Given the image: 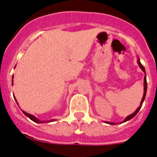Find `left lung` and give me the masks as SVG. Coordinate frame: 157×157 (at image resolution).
I'll use <instances>...</instances> for the list:
<instances>
[{
  "label": "left lung",
  "mask_w": 157,
  "mask_h": 157,
  "mask_svg": "<svg viewBox=\"0 0 157 157\" xmlns=\"http://www.w3.org/2000/svg\"><path fill=\"white\" fill-rule=\"evenodd\" d=\"M138 64H139V66L140 67V68L142 69V71H144V73H145V76H144V96H143V98H142V100H141V103H140V106H139L138 108L136 109V111L134 112V113H132L131 115H129V116H128V117L125 118V119L122 122H121V123H124V122L127 121H129L130 119H132L133 117H134L135 116L137 115V113L139 112V111L140 110V108H141L142 105H143V103H144V99H145V97H146V93H147V76H146V71H145V68H144V67L142 65V63H140V61H139V58L138 57ZM107 124H116V123H113V122H110V121H105Z\"/></svg>",
  "instance_id": "left-lung-1"
}]
</instances>
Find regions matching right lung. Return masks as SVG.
Here are the masks:
<instances>
[{
  "label": "right lung",
  "instance_id": "right-lung-1",
  "mask_svg": "<svg viewBox=\"0 0 157 157\" xmlns=\"http://www.w3.org/2000/svg\"><path fill=\"white\" fill-rule=\"evenodd\" d=\"M12 85H13V81H12ZM13 98H14V100H15L16 102H17V100H16L15 97H13ZM23 114H24V115H25L26 117H28V118H29V119H31V120H32V121H33L36 122V123H48V122L54 121H55V120H54V119L50 120V121H40V120L37 119L36 117H34L33 115L29 114V113H28V112H24V111H23Z\"/></svg>",
  "mask_w": 157,
  "mask_h": 157
}]
</instances>
